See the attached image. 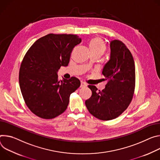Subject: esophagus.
<instances>
[{"label":"esophagus","instance_id":"obj_1","mask_svg":"<svg viewBox=\"0 0 160 160\" xmlns=\"http://www.w3.org/2000/svg\"><path fill=\"white\" fill-rule=\"evenodd\" d=\"M87 86L86 83H85L83 81H81V88H84Z\"/></svg>","mask_w":160,"mask_h":160}]
</instances>
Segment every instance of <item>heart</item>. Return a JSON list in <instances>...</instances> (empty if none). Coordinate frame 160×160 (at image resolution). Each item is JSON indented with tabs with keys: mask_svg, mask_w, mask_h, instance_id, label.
Wrapping results in <instances>:
<instances>
[{
	"mask_svg": "<svg viewBox=\"0 0 160 160\" xmlns=\"http://www.w3.org/2000/svg\"><path fill=\"white\" fill-rule=\"evenodd\" d=\"M88 48H89L91 54L97 55L100 57L103 54L106 50L105 46L102 39L98 37L93 38L89 41Z\"/></svg>",
	"mask_w": 160,
	"mask_h": 160,
	"instance_id": "obj_1",
	"label": "heart"
}]
</instances>
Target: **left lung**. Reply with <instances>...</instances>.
Here are the masks:
<instances>
[{
  "instance_id": "obj_1",
  "label": "left lung",
  "mask_w": 160,
  "mask_h": 160,
  "mask_svg": "<svg viewBox=\"0 0 160 160\" xmlns=\"http://www.w3.org/2000/svg\"><path fill=\"white\" fill-rule=\"evenodd\" d=\"M110 48V60L102 70V79L108 83L102 91L88 85L92 95L85 102L91 114L103 121L115 119L127 109L135 86V62L130 50L119 40L112 41Z\"/></svg>"
}]
</instances>
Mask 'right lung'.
I'll return each mask as SVG.
<instances>
[{
	"instance_id": "right-lung-1",
	"label": "right lung",
	"mask_w": 160,
	"mask_h": 160,
	"mask_svg": "<svg viewBox=\"0 0 160 160\" xmlns=\"http://www.w3.org/2000/svg\"><path fill=\"white\" fill-rule=\"evenodd\" d=\"M81 42L77 35L49 33L35 41L22 62L19 83L28 109L43 119H52L67 108L71 93L81 85L72 77L58 81L57 72L66 67L73 48Z\"/></svg>"
}]
</instances>
